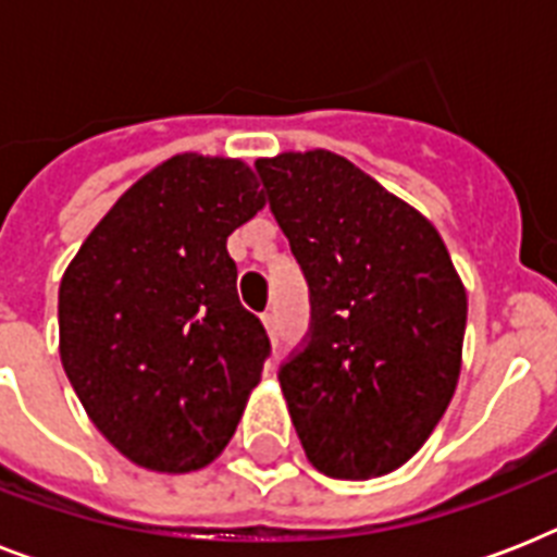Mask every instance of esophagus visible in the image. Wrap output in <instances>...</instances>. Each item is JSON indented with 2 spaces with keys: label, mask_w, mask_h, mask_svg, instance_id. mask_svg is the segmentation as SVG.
Returning <instances> with one entry per match:
<instances>
[{
  "label": "esophagus",
  "mask_w": 557,
  "mask_h": 557,
  "mask_svg": "<svg viewBox=\"0 0 557 557\" xmlns=\"http://www.w3.org/2000/svg\"><path fill=\"white\" fill-rule=\"evenodd\" d=\"M262 326H265V332H269L271 341H277V314L274 312L262 314Z\"/></svg>",
  "instance_id": "esophagus-1"
}]
</instances>
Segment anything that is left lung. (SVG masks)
<instances>
[{
    "label": "left lung",
    "mask_w": 557,
    "mask_h": 557,
    "mask_svg": "<svg viewBox=\"0 0 557 557\" xmlns=\"http://www.w3.org/2000/svg\"><path fill=\"white\" fill-rule=\"evenodd\" d=\"M257 170L312 288L309 347L280 370L306 459L335 480L389 474L454 398L466 286L431 219L338 152Z\"/></svg>",
    "instance_id": "obj_1"
}]
</instances>
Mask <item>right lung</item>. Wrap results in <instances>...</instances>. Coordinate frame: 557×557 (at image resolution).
Segmentation results:
<instances>
[{
  "label": "right lung",
  "instance_id": "obj_1",
  "mask_svg": "<svg viewBox=\"0 0 557 557\" xmlns=\"http://www.w3.org/2000/svg\"><path fill=\"white\" fill-rule=\"evenodd\" d=\"M262 208L243 159L178 152L109 208L60 280L65 375L135 466H210L260 384L269 338L239 304L227 236Z\"/></svg>",
  "mask_w": 557,
  "mask_h": 557
}]
</instances>
